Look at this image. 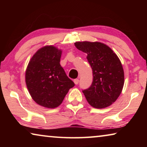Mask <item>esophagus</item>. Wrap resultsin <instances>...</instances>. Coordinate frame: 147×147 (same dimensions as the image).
I'll use <instances>...</instances> for the list:
<instances>
[{"label":"esophagus","instance_id":"esophagus-1","mask_svg":"<svg viewBox=\"0 0 147 147\" xmlns=\"http://www.w3.org/2000/svg\"><path fill=\"white\" fill-rule=\"evenodd\" d=\"M74 83L77 85L79 83V79H74Z\"/></svg>","mask_w":147,"mask_h":147}]
</instances>
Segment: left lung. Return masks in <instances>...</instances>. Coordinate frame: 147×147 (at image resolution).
Wrapping results in <instances>:
<instances>
[{
	"instance_id": "obj_1",
	"label": "left lung",
	"mask_w": 147,
	"mask_h": 147,
	"mask_svg": "<svg viewBox=\"0 0 147 147\" xmlns=\"http://www.w3.org/2000/svg\"><path fill=\"white\" fill-rule=\"evenodd\" d=\"M74 45L88 54L93 71L91 86L83 91L87 101L97 109L111 106L121 94L124 83L120 59L110 47L100 42L77 41Z\"/></svg>"
}]
</instances>
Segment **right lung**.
I'll list each match as a JSON object with an SVG mask.
<instances>
[{
  "instance_id": "1",
  "label": "right lung",
  "mask_w": 147,
  "mask_h": 147,
  "mask_svg": "<svg viewBox=\"0 0 147 147\" xmlns=\"http://www.w3.org/2000/svg\"><path fill=\"white\" fill-rule=\"evenodd\" d=\"M62 51L53 45L39 49L30 60L25 72L27 89L36 102L47 108L62 103L74 84L60 65Z\"/></svg>"
}]
</instances>
